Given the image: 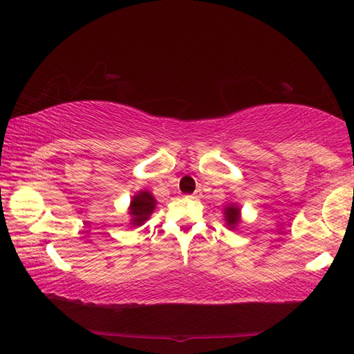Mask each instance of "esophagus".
<instances>
[{
    "label": "esophagus",
    "instance_id": "34e87169",
    "mask_svg": "<svg viewBox=\"0 0 354 354\" xmlns=\"http://www.w3.org/2000/svg\"><path fill=\"white\" fill-rule=\"evenodd\" d=\"M189 197H191V199H199V197H201V191H196V193L191 194Z\"/></svg>",
    "mask_w": 354,
    "mask_h": 354
}]
</instances>
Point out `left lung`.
Segmentation results:
<instances>
[{"mask_svg":"<svg viewBox=\"0 0 354 354\" xmlns=\"http://www.w3.org/2000/svg\"><path fill=\"white\" fill-rule=\"evenodd\" d=\"M225 221L228 227L234 228L239 224V208L236 205H230L225 208Z\"/></svg>","mask_w":354,"mask_h":354,"instance_id":"left-lung-1","label":"left lung"}]
</instances>
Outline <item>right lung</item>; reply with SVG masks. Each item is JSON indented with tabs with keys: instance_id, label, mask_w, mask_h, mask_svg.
Returning a JSON list of instances; mask_svg holds the SVG:
<instances>
[{
	"instance_id": "right-lung-1",
	"label": "right lung",
	"mask_w": 354,
	"mask_h": 354,
	"mask_svg": "<svg viewBox=\"0 0 354 354\" xmlns=\"http://www.w3.org/2000/svg\"><path fill=\"white\" fill-rule=\"evenodd\" d=\"M155 208V199L149 191H141L140 194L133 196L130 202V214H132V225H141L149 219Z\"/></svg>"
}]
</instances>
